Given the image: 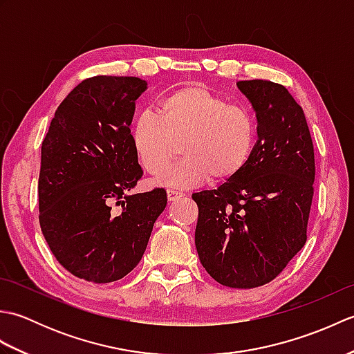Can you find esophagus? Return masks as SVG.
Masks as SVG:
<instances>
[{"instance_id": "esophagus-1", "label": "esophagus", "mask_w": 354, "mask_h": 354, "mask_svg": "<svg viewBox=\"0 0 354 354\" xmlns=\"http://www.w3.org/2000/svg\"><path fill=\"white\" fill-rule=\"evenodd\" d=\"M183 196H184L183 192H176V190H173V189L167 190V199H169L170 202L176 201V199H179V198H183Z\"/></svg>"}]
</instances>
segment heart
I'll return each instance as SVG.
<instances>
[{"instance_id":"1","label":"heart","mask_w":354,"mask_h":354,"mask_svg":"<svg viewBox=\"0 0 354 354\" xmlns=\"http://www.w3.org/2000/svg\"><path fill=\"white\" fill-rule=\"evenodd\" d=\"M183 141V160L162 170ZM135 153L156 184L190 189L214 178L223 183L243 170L257 141L252 112L230 104L202 85H185L158 103V114L142 112L131 124Z\"/></svg>"}]
</instances>
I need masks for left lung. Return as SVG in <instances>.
<instances>
[{
    "instance_id": "obj_1",
    "label": "left lung",
    "mask_w": 354,
    "mask_h": 354,
    "mask_svg": "<svg viewBox=\"0 0 354 354\" xmlns=\"http://www.w3.org/2000/svg\"><path fill=\"white\" fill-rule=\"evenodd\" d=\"M257 118L250 161L216 190L193 194L199 260L217 283L251 289L281 272L306 243L313 181V142L304 112L284 86L240 80Z\"/></svg>"
}]
</instances>
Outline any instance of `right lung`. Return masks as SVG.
Here are the masks:
<instances>
[{"label":"right lung","instance_id":"add662e5","mask_svg":"<svg viewBox=\"0 0 354 354\" xmlns=\"http://www.w3.org/2000/svg\"><path fill=\"white\" fill-rule=\"evenodd\" d=\"M138 77L95 76L59 104L41 147L39 223L51 252L79 278L111 283L146 251L164 189L129 192L142 176L131 141Z\"/></svg>","mask_w":354,"mask_h":354}]
</instances>
